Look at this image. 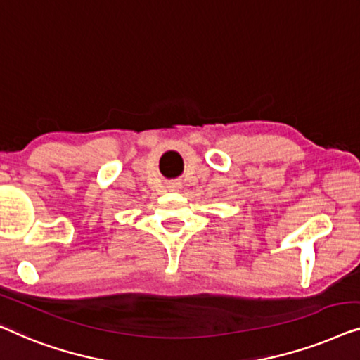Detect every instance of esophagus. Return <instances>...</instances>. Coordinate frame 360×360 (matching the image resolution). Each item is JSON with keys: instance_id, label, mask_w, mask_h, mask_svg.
Returning a JSON list of instances; mask_svg holds the SVG:
<instances>
[{"instance_id": "obj_1", "label": "esophagus", "mask_w": 360, "mask_h": 360, "mask_svg": "<svg viewBox=\"0 0 360 360\" xmlns=\"http://www.w3.org/2000/svg\"><path fill=\"white\" fill-rule=\"evenodd\" d=\"M169 187H171V189H173V191H178L181 186H179V182H173V184H171Z\"/></svg>"}]
</instances>
